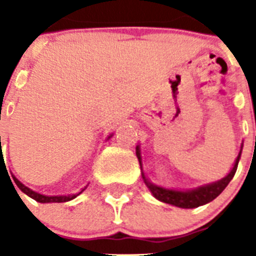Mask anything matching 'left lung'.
Instances as JSON below:
<instances>
[{"mask_svg":"<svg viewBox=\"0 0 256 256\" xmlns=\"http://www.w3.org/2000/svg\"><path fill=\"white\" fill-rule=\"evenodd\" d=\"M242 148L243 144L242 146H240V152H239L238 156H236V160H235L234 166H232L230 172H228L224 178L219 179L216 182L208 183V184H203V186H199L196 187V188H191V190L166 188V187L158 186V184H154L152 182H150V179L146 178V175H144V168H142V158H140V144L136 146V156H138V160H140V170H142V178H144V184L148 186V188L150 190V192H152L154 198H156L158 200H160V202L172 204V206L175 207H180V208H195V207L203 206V204H206V203L214 200V199L226 188V186L230 183L231 179L234 178L235 172H236L239 160H240V154H242Z\"/></svg>","mask_w":256,"mask_h":256,"instance_id":"left-lung-1","label":"left lung"}]
</instances>
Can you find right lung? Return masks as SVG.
Segmentation results:
<instances>
[{
  "label": "right lung",
  "mask_w": 256,
  "mask_h": 256,
  "mask_svg": "<svg viewBox=\"0 0 256 256\" xmlns=\"http://www.w3.org/2000/svg\"><path fill=\"white\" fill-rule=\"evenodd\" d=\"M112 136H108V140H110ZM0 142H1V136H0ZM14 182H16V184L18 186V188L22 191V192H25L28 196H30V198H33L34 200H37V202L40 203H62V202H69V200H72V199L77 198L78 195L81 194L82 191H85V188L88 186L85 187V188H82L78 194H69V195H44V194H40V192H37V191H33L32 188H29L28 186H25L24 183H21L20 180H18L16 176H13Z\"/></svg>",
  "instance_id": "obj_1"
}]
</instances>
